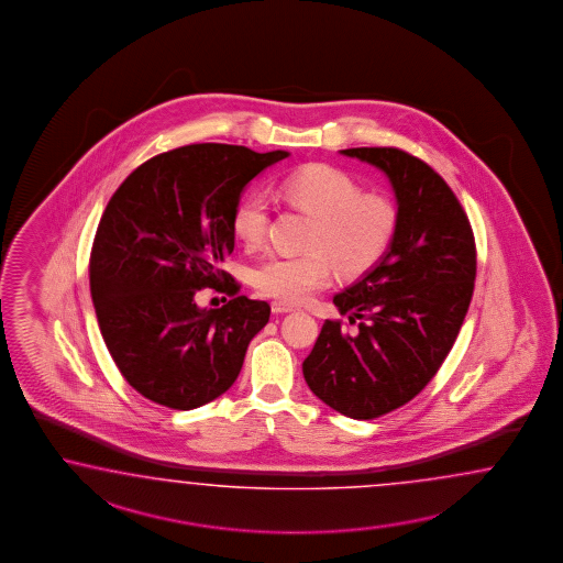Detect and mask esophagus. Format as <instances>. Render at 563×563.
Segmentation results:
<instances>
[{
	"label": "esophagus",
	"mask_w": 563,
	"mask_h": 563,
	"mask_svg": "<svg viewBox=\"0 0 563 563\" xmlns=\"http://www.w3.org/2000/svg\"><path fill=\"white\" fill-rule=\"evenodd\" d=\"M271 307H273V313H289V311H295V305L285 303V301H273L271 303Z\"/></svg>",
	"instance_id": "esophagus-1"
}]
</instances>
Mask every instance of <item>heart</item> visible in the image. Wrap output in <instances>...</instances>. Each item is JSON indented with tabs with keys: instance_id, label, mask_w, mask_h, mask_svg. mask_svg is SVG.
Instances as JSON below:
<instances>
[{
	"instance_id": "b5f03b06",
	"label": "heart",
	"mask_w": 563,
	"mask_h": 563,
	"mask_svg": "<svg viewBox=\"0 0 563 563\" xmlns=\"http://www.w3.org/2000/svg\"><path fill=\"white\" fill-rule=\"evenodd\" d=\"M278 192L295 209L313 214L303 254H276L254 271L262 297L301 303L332 283L335 266L344 276L363 274L379 262L394 242L396 205L377 192H363L350 174L325 164H311L287 174ZM271 228V202L262 192L243 195L231 229L250 250L264 245Z\"/></svg>"
}]
</instances>
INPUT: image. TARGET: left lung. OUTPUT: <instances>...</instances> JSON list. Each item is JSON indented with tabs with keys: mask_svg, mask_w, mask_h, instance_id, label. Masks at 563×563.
Returning a JSON list of instances; mask_svg holds the SVG:
<instances>
[{
	"mask_svg": "<svg viewBox=\"0 0 563 563\" xmlns=\"http://www.w3.org/2000/svg\"><path fill=\"white\" fill-rule=\"evenodd\" d=\"M342 153L391 180L396 235L379 264L334 297L356 330L325 320L303 375L330 408L373 420L406 406L439 373L472 303L477 252L455 192L420 157L397 147Z\"/></svg>",
	"mask_w": 563,
	"mask_h": 563,
	"instance_id": "1",
	"label": "left lung"
}]
</instances>
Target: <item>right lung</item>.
Instances as JSON below:
<instances>
[{"label":"right lung","instance_id":"1","mask_svg":"<svg viewBox=\"0 0 563 563\" xmlns=\"http://www.w3.org/2000/svg\"><path fill=\"white\" fill-rule=\"evenodd\" d=\"M287 152L192 143L131 172L108 200L90 254L91 301L122 377L141 396L192 410L225 394L271 305L240 295L221 271L235 245L243 188ZM200 288L232 299L198 310Z\"/></svg>","mask_w":563,"mask_h":563}]
</instances>
